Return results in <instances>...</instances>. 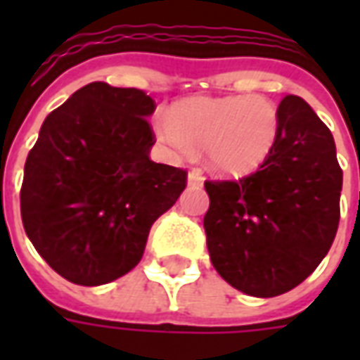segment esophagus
Returning <instances> with one entry per match:
<instances>
[{
  "label": "esophagus",
  "mask_w": 360,
  "mask_h": 360,
  "mask_svg": "<svg viewBox=\"0 0 360 360\" xmlns=\"http://www.w3.org/2000/svg\"><path fill=\"white\" fill-rule=\"evenodd\" d=\"M187 181H188V185H193V187H198V185H202L204 179H202V175H200V173L193 169V172H188Z\"/></svg>",
  "instance_id": "34e87169"
}]
</instances>
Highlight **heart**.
<instances>
[{
	"instance_id": "b5f03b06",
	"label": "heart",
	"mask_w": 360,
	"mask_h": 360,
	"mask_svg": "<svg viewBox=\"0 0 360 360\" xmlns=\"http://www.w3.org/2000/svg\"><path fill=\"white\" fill-rule=\"evenodd\" d=\"M158 136L173 156L204 148L206 164L229 177L262 167L279 136V111L264 96L195 98L177 103Z\"/></svg>"
}]
</instances>
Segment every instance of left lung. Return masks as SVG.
I'll list each match as a JSON object with an SVG mask.
<instances>
[{"label": "left lung", "mask_w": 360, "mask_h": 360, "mask_svg": "<svg viewBox=\"0 0 360 360\" xmlns=\"http://www.w3.org/2000/svg\"><path fill=\"white\" fill-rule=\"evenodd\" d=\"M278 111V142L257 173L204 183L212 264L229 285L264 299L291 291L328 255L343 185L332 133L309 103L285 96Z\"/></svg>", "instance_id": "1"}]
</instances>
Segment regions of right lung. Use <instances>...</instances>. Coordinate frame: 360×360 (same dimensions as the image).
Returning <instances> with one entry per match:
<instances>
[{
  "instance_id": "obj_1",
  "label": "right lung",
  "mask_w": 360,
  "mask_h": 360,
  "mask_svg": "<svg viewBox=\"0 0 360 360\" xmlns=\"http://www.w3.org/2000/svg\"><path fill=\"white\" fill-rule=\"evenodd\" d=\"M154 100L90 82L44 119L28 152L20 216L38 255L77 285H103L141 262L150 227L187 172L148 158Z\"/></svg>"
}]
</instances>
